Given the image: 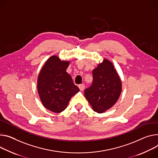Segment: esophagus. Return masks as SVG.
<instances>
[{"instance_id":"34e87169","label":"esophagus","mask_w":158,"mask_h":158,"mask_svg":"<svg viewBox=\"0 0 158 158\" xmlns=\"http://www.w3.org/2000/svg\"><path fill=\"white\" fill-rule=\"evenodd\" d=\"M78 87H79V89L81 91H83L84 89V88H85V85H84V84H79L78 85Z\"/></svg>"}]
</instances>
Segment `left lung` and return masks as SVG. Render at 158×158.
Wrapping results in <instances>:
<instances>
[{
  "instance_id": "obj_1",
  "label": "left lung",
  "mask_w": 158,
  "mask_h": 158,
  "mask_svg": "<svg viewBox=\"0 0 158 158\" xmlns=\"http://www.w3.org/2000/svg\"><path fill=\"white\" fill-rule=\"evenodd\" d=\"M91 86L84 90V95L93 110L102 113L116 103L122 92V82L113 64L107 59L93 70Z\"/></svg>"
}]
</instances>
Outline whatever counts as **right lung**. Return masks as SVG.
<instances>
[{
  "label": "right lung",
  "mask_w": 158,
  "mask_h": 158,
  "mask_svg": "<svg viewBox=\"0 0 158 158\" xmlns=\"http://www.w3.org/2000/svg\"><path fill=\"white\" fill-rule=\"evenodd\" d=\"M70 62L53 55L47 60L38 76L37 88L41 102L48 110L60 113L71 98L79 91L66 69Z\"/></svg>",
  "instance_id": "1"
}]
</instances>
